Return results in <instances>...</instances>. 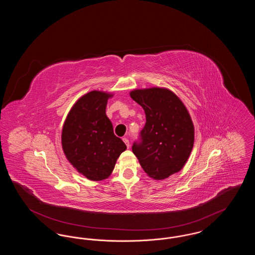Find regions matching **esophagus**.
I'll use <instances>...</instances> for the list:
<instances>
[{"label":"esophagus","mask_w":255,"mask_h":255,"mask_svg":"<svg viewBox=\"0 0 255 255\" xmlns=\"http://www.w3.org/2000/svg\"><path fill=\"white\" fill-rule=\"evenodd\" d=\"M122 139H123L124 143H125L126 146H127V148H129V147H130V142H129V139H128V138H126V137H124V138H122Z\"/></svg>","instance_id":"esophagus-1"}]
</instances>
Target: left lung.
Masks as SVG:
<instances>
[{
  "label": "left lung",
  "instance_id": "obj_1",
  "mask_svg": "<svg viewBox=\"0 0 255 255\" xmlns=\"http://www.w3.org/2000/svg\"><path fill=\"white\" fill-rule=\"evenodd\" d=\"M130 97L145 112L146 123L133 153L147 175L163 180L179 172L194 144V125L182 100L165 88L133 90Z\"/></svg>",
  "mask_w": 255,
  "mask_h": 255
}]
</instances>
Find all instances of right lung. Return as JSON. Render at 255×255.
<instances>
[{
    "label": "right lung",
    "mask_w": 255,
    "mask_h": 255,
    "mask_svg": "<svg viewBox=\"0 0 255 255\" xmlns=\"http://www.w3.org/2000/svg\"><path fill=\"white\" fill-rule=\"evenodd\" d=\"M112 94L92 91L80 97L68 114L62 129L66 158L91 181L107 179L126 145L114 133L106 116Z\"/></svg>",
    "instance_id": "right-lung-1"
}]
</instances>
